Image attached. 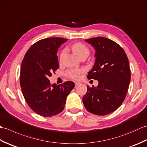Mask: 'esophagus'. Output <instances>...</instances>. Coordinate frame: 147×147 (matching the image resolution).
Masks as SVG:
<instances>
[{"label": "esophagus", "instance_id": "34e87169", "mask_svg": "<svg viewBox=\"0 0 147 147\" xmlns=\"http://www.w3.org/2000/svg\"><path fill=\"white\" fill-rule=\"evenodd\" d=\"M80 84V83H78V82H75L74 83V85H75V86H78Z\"/></svg>", "mask_w": 147, "mask_h": 147}]
</instances>
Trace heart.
Wrapping results in <instances>:
<instances>
[{
  "instance_id": "heart-1",
  "label": "heart",
  "mask_w": 147,
  "mask_h": 147,
  "mask_svg": "<svg viewBox=\"0 0 147 147\" xmlns=\"http://www.w3.org/2000/svg\"><path fill=\"white\" fill-rule=\"evenodd\" d=\"M72 51L79 57H81L83 55H88L89 54V49L85 44L82 42H77L72 46ZM66 54V49H63L60 53L59 55V62H62L63 61L64 56ZM84 71L83 69H71L66 71L65 75H66L69 78L72 80H78L80 78L81 74L83 73Z\"/></svg>"
}]
</instances>
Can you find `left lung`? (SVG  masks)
I'll list each match as a JSON object with an SVG mask.
<instances>
[{
  "instance_id": "8db88e82",
  "label": "left lung",
  "mask_w": 147,
  "mask_h": 147,
  "mask_svg": "<svg viewBox=\"0 0 147 147\" xmlns=\"http://www.w3.org/2000/svg\"><path fill=\"white\" fill-rule=\"evenodd\" d=\"M85 41L96 51L95 63L87 78L98 80V85L96 88L87 86L83 104L90 113L107 115L125 99L131 80L128 59L124 49L110 39L97 36Z\"/></svg>"
}]
</instances>
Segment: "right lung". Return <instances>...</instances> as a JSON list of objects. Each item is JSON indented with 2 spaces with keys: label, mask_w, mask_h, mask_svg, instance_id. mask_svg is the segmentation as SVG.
Listing matches in <instances>:
<instances>
[{
  "label": "right lung",
  "mask_w": 147,
  "mask_h": 147,
  "mask_svg": "<svg viewBox=\"0 0 147 147\" xmlns=\"http://www.w3.org/2000/svg\"><path fill=\"white\" fill-rule=\"evenodd\" d=\"M67 40L60 37L40 40L30 47L22 61L20 85L23 96L29 107L43 117L63 111L74 86L71 81L57 85L48 79L59 68L57 50Z\"/></svg>",
  "instance_id": "1"
}]
</instances>
